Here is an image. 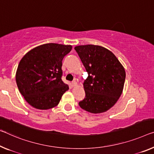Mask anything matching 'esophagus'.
<instances>
[{"label": "esophagus", "mask_w": 154, "mask_h": 154, "mask_svg": "<svg viewBox=\"0 0 154 154\" xmlns=\"http://www.w3.org/2000/svg\"><path fill=\"white\" fill-rule=\"evenodd\" d=\"M72 85L73 87L76 86V85H77V82H75V81H72Z\"/></svg>", "instance_id": "obj_1"}]
</instances>
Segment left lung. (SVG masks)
<instances>
[{"label":"left lung","instance_id":"1","mask_svg":"<svg viewBox=\"0 0 154 154\" xmlns=\"http://www.w3.org/2000/svg\"><path fill=\"white\" fill-rule=\"evenodd\" d=\"M74 49L88 74L83 83L86 96L79 106L90 113L105 112L121 96L126 76L124 68L114 54L103 47L87 45Z\"/></svg>","mask_w":154,"mask_h":154}]
</instances>
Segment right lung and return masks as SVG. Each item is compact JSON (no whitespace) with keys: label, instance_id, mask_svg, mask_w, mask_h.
<instances>
[{"label":"right lung","instance_id":"obj_1","mask_svg":"<svg viewBox=\"0 0 154 154\" xmlns=\"http://www.w3.org/2000/svg\"><path fill=\"white\" fill-rule=\"evenodd\" d=\"M71 45L47 43L27 52L18 64L16 74L18 88L33 107L49 109L58 105L69 89L62 80V61Z\"/></svg>","mask_w":154,"mask_h":154}]
</instances>
